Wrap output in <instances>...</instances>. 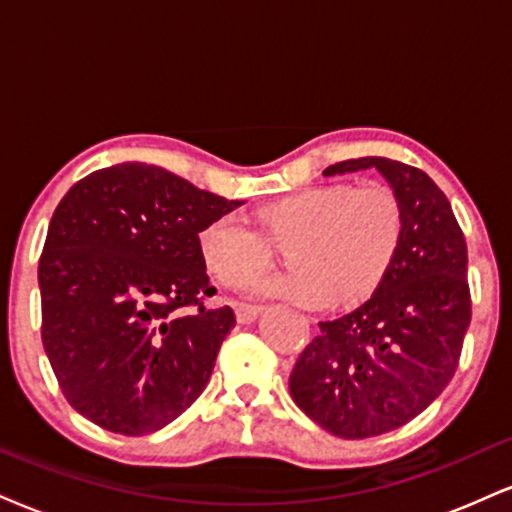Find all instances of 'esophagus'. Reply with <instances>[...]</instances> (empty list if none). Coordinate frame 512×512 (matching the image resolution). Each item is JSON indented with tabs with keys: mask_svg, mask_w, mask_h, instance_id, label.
I'll return each instance as SVG.
<instances>
[{
	"mask_svg": "<svg viewBox=\"0 0 512 512\" xmlns=\"http://www.w3.org/2000/svg\"><path fill=\"white\" fill-rule=\"evenodd\" d=\"M260 312H262V307L260 305H236V319H238V324H250V322H255L257 317H260Z\"/></svg>",
	"mask_w": 512,
	"mask_h": 512,
	"instance_id": "obj_1",
	"label": "esophagus"
}]
</instances>
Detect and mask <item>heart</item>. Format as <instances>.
I'll return each instance as SVG.
<instances>
[{
	"mask_svg": "<svg viewBox=\"0 0 512 512\" xmlns=\"http://www.w3.org/2000/svg\"><path fill=\"white\" fill-rule=\"evenodd\" d=\"M257 224L262 233L236 214L209 221L197 236L209 272L224 286H243L272 264L274 245L291 243L286 262L293 272L255 281L250 291L319 310L377 291L398 255L403 207L381 183H329L264 205Z\"/></svg>",
	"mask_w": 512,
	"mask_h": 512,
	"instance_id": "b5f03b06",
	"label": "heart"
}]
</instances>
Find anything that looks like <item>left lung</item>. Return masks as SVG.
Listing matches in <instances>:
<instances>
[{
  "mask_svg": "<svg viewBox=\"0 0 512 512\" xmlns=\"http://www.w3.org/2000/svg\"><path fill=\"white\" fill-rule=\"evenodd\" d=\"M362 169H377L403 207L398 255L365 305L319 322L288 381L295 405L341 439L393 432L439 398L472 317L467 245L448 197L386 157L338 162L324 176Z\"/></svg>",
  "mask_w": 512,
  "mask_h": 512,
  "instance_id": "obj_1",
  "label": "left lung"
}]
</instances>
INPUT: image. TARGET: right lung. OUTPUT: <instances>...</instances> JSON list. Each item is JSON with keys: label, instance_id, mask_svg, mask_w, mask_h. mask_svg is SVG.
I'll return each mask as SVG.
<instances>
[{"label": "right lung", "instance_id": "add662e5", "mask_svg": "<svg viewBox=\"0 0 512 512\" xmlns=\"http://www.w3.org/2000/svg\"><path fill=\"white\" fill-rule=\"evenodd\" d=\"M240 205L143 162L92 171L64 195L38 283L42 346L73 410L143 436L205 391L236 315L202 305L217 288L197 236Z\"/></svg>", "mask_w": 512, "mask_h": 512}]
</instances>
